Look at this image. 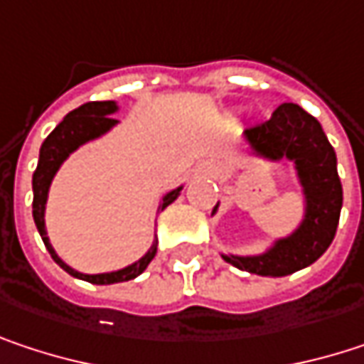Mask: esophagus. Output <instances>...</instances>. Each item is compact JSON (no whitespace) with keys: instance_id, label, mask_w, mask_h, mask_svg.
<instances>
[{"instance_id":"34e87169","label":"esophagus","mask_w":364,"mask_h":364,"mask_svg":"<svg viewBox=\"0 0 364 364\" xmlns=\"http://www.w3.org/2000/svg\"><path fill=\"white\" fill-rule=\"evenodd\" d=\"M206 175H215V171L213 168H206Z\"/></svg>"}]
</instances>
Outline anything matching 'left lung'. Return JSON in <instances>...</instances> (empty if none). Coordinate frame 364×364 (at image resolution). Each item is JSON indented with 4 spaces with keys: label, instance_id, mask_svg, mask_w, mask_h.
I'll list each match as a JSON object with an SVG mask.
<instances>
[{
    "label": "left lung",
    "instance_id": "8db88e82",
    "mask_svg": "<svg viewBox=\"0 0 364 364\" xmlns=\"http://www.w3.org/2000/svg\"><path fill=\"white\" fill-rule=\"evenodd\" d=\"M242 141L261 160L293 164L304 210L293 232L269 240L261 253H221V257L257 276H289L312 265L335 238L343 204L335 149L318 119L295 103H282L267 122L247 128ZM219 204L213 215H217Z\"/></svg>",
    "mask_w": 364,
    "mask_h": 364
}]
</instances>
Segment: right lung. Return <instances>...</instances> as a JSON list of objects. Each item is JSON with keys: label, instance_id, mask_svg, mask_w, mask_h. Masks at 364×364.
<instances>
[{"label": "right lung", "instance_id": "right-lung-1", "mask_svg": "<svg viewBox=\"0 0 364 364\" xmlns=\"http://www.w3.org/2000/svg\"><path fill=\"white\" fill-rule=\"evenodd\" d=\"M119 111L117 101H95V103H86L71 113H67L63 117V122L46 136V141L41 143L39 149V162H37L36 173H33V221H36L37 232L48 249L50 257L73 278L92 282V284H113V282H126L132 280L136 276H141L147 265L151 263V259L158 253V238H154L151 247L147 249V253L139 257L136 261L113 269V272H101V274H86L80 272L75 267H71L69 263H65L58 253L54 251L50 238H48V230H46V206H48V196H50V185L54 181L56 173L60 171V166L69 160L71 154H75L80 147H84L86 143L99 141L105 134H109L111 130L119 124L117 119H113V115ZM185 183L179 187L166 191L156 208V217L168 206L173 204L179 196H181Z\"/></svg>", "mask_w": 364, "mask_h": 364}]
</instances>
